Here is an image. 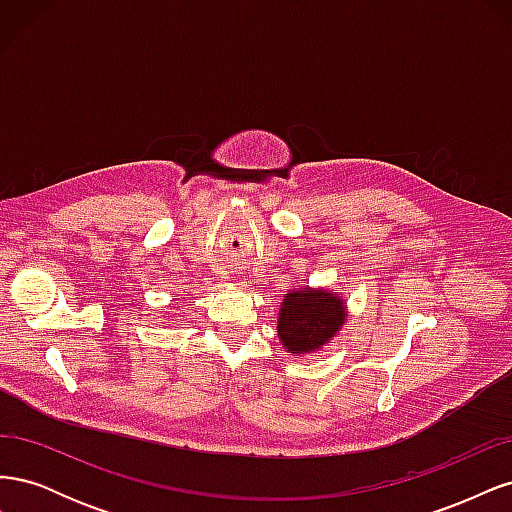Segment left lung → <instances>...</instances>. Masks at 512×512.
Segmentation results:
<instances>
[{"label": "left lung", "instance_id": "obj_1", "mask_svg": "<svg viewBox=\"0 0 512 512\" xmlns=\"http://www.w3.org/2000/svg\"><path fill=\"white\" fill-rule=\"evenodd\" d=\"M344 301L329 290H294L282 303L277 335L292 354L318 350L342 329Z\"/></svg>", "mask_w": 512, "mask_h": 512}]
</instances>
